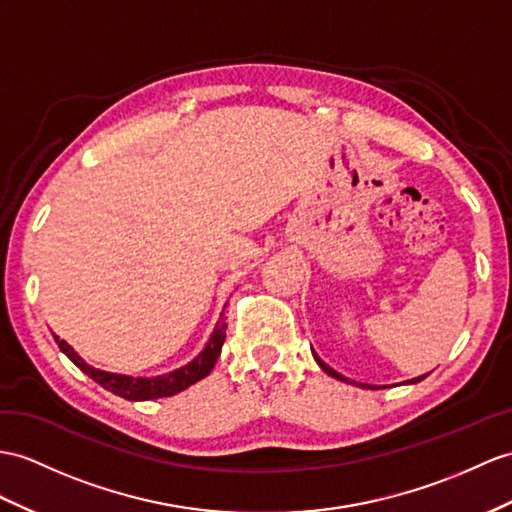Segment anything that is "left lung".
I'll return each mask as SVG.
<instances>
[{"instance_id":"8db88e82","label":"left lung","mask_w":512,"mask_h":512,"mask_svg":"<svg viewBox=\"0 0 512 512\" xmlns=\"http://www.w3.org/2000/svg\"><path fill=\"white\" fill-rule=\"evenodd\" d=\"M313 356H315V360H317V365L323 369V371H326L328 373V376H332V378H336V380H341V382H350V384H356V382H352V380H347L345 376H341V373L339 371H334L332 367H328L326 363H323V360L317 356V352L313 350ZM423 378H426V376H419V378H413V380H408V384H415V382H421ZM360 386H363V389H369V386L367 384H360Z\"/></svg>"}]
</instances>
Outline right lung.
<instances>
[{
	"mask_svg": "<svg viewBox=\"0 0 512 512\" xmlns=\"http://www.w3.org/2000/svg\"><path fill=\"white\" fill-rule=\"evenodd\" d=\"M223 341H226V321H223V313H221L219 321L215 323L213 334H210L208 343L204 345V350L199 352L191 360V363H186L184 367L173 369L169 373H162V376L134 378V376H126V373H112V371H104V369H97V367L89 365L67 341H62L56 336L60 352L65 354L73 365H76L80 371H84L89 378H93L97 384H102L106 391L115 393V395L123 397V400H130V402H145V400H158V397H171L184 389H189L191 384L199 382L202 378H206L217 363Z\"/></svg>",
	"mask_w": 512,
	"mask_h": 512,
	"instance_id": "obj_1",
	"label": "right lung"
}]
</instances>
